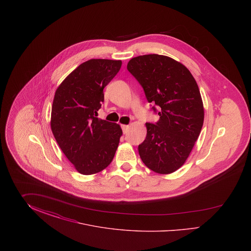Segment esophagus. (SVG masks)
<instances>
[{
  "mask_svg": "<svg viewBox=\"0 0 251 251\" xmlns=\"http://www.w3.org/2000/svg\"><path fill=\"white\" fill-rule=\"evenodd\" d=\"M121 128H122V131L124 133H126L128 130H129V125H121Z\"/></svg>",
  "mask_w": 251,
  "mask_h": 251,
  "instance_id": "34e87169",
  "label": "esophagus"
}]
</instances>
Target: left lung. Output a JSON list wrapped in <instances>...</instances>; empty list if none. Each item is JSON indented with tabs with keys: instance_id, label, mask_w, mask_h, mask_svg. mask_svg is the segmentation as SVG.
Segmentation results:
<instances>
[{
	"instance_id": "left-lung-1",
	"label": "left lung",
	"mask_w": 251,
	"mask_h": 251,
	"mask_svg": "<svg viewBox=\"0 0 251 251\" xmlns=\"http://www.w3.org/2000/svg\"><path fill=\"white\" fill-rule=\"evenodd\" d=\"M127 70L160 116L155 123H146L147 136L138 146L139 155L154 172L172 173L185 163L202 128L204 110L198 84L182 64L165 55L134 57Z\"/></svg>"
}]
</instances>
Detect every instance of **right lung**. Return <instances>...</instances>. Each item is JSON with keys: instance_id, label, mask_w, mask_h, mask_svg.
Returning <instances> with one entry per match:
<instances>
[{"instance_id": "obj_1", "label": "right lung", "mask_w": 251, "mask_h": 251, "mask_svg": "<svg viewBox=\"0 0 251 251\" xmlns=\"http://www.w3.org/2000/svg\"><path fill=\"white\" fill-rule=\"evenodd\" d=\"M120 60L90 59L57 88L50 127L56 142L78 172L95 174L112 162L122 134L119 124L100 120L103 88L118 74Z\"/></svg>"}]
</instances>
